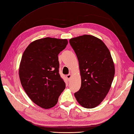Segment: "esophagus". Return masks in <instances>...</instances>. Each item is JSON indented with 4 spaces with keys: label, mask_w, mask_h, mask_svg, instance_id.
I'll use <instances>...</instances> for the list:
<instances>
[{
    "label": "esophagus",
    "mask_w": 134,
    "mask_h": 134,
    "mask_svg": "<svg viewBox=\"0 0 134 134\" xmlns=\"http://www.w3.org/2000/svg\"><path fill=\"white\" fill-rule=\"evenodd\" d=\"M71 76H72V75H71V74H69L67 75V76H66V77H67V78L68 79V80H70V79H71Z\"/></svg>",
    "instance_id": "34e87169"
}]
</instances>
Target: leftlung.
<instances>
[{
	"label": "left lung",
	"instance_id": "8db88e82",
	"mask_svg": "<svg viewBox=\"0 0 134 134\" xmlns=\"http://www.w3.org/2000/svg\"><path fill=\"white\" fill-rule=\"evenodd\" d=\"M70 43L77 57L81 79V87L74 95L83 107L92 109L104 100L115 74L114 64L108 48L91 35L72 38Z\"/></svg>",
	"mask_w": 134,
	"mask_h": 134
}]
</instances>
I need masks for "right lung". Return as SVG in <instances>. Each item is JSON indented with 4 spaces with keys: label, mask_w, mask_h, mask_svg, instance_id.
Wrapping results in <instances>:
<instances>
[{
    "label": "right lung",
    "mask_w": 134,
    "mask_h": 134,
    "mask_svg": "<svg viewBox=\"0 0 134 134\" xmlns=\"http://www.w3.org/2000/svg\"><path fill=\"white\" fill-rule=\"evenodd\" d=\"M67 44L66 39L46 37L30 43L23 54L19 71L22 87L42 108L54 107L66 88L59 73L58 55Z\"/></svg>",
    "instance_id": "right-lung-1"
}]
</instances>
